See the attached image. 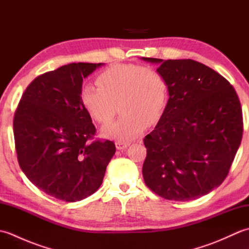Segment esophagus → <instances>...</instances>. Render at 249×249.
Wrapping results in <instances>:
<instances>
[{"mask_svg":"<svg viewBox=\"0 0 249 249\" xmlns=\"http://www.w3.org/2000/svg\"><path fill=\"white\" fill-rule=\"evenodd\" d=\"M129 142H122V141H116L115 142V145H116V149L118 150H124L126 147L129 146Z\"/></svg>","mask_w":249,"mask_h":249,"instance_id":"34e87169","label":"esophagus"}]
</instances>
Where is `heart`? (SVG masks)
Segmentation results:
<instances>
[{"mask_svg": "<svg viewBox=\"0 0 249 249\" xmlns=\"http://www.w3.org/2000/svg\"><path fill=\"white\" fill-rule=\"evenodd\" d=\"M97 84H86L80 92L88 113L100 124H107L116 112L118 120L105 126L102 134L122 142L136 139L160 119L168 100V82L162 73L141 64L113 65L102 71Z\"/></svg>", "mask_w": 249, "mask_h": 249, "instance_id": "b5f03b06", "label": "heart"}]
</instances>
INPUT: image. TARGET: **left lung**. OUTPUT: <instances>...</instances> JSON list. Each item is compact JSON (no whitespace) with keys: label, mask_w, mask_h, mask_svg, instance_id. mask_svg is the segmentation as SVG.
Instances as JSON below:
<instances>
[{"label":"left lung","mask_w":249,"mask_h":249,"mask_svg":"<svg viewBox=\"0 0 249 249\" xmlns=\"http://www.w3.org/2000/svg\"><path fill=\"white\" fill-rule=\"evenodd\" d=\"M160 64L169 99L145 136L144 183L172 201L196 200L225 181L243 136L239 96L226 78L194 60L142 57Z\"/></svg>","instance_id":"8db88e82"}]
</instances>
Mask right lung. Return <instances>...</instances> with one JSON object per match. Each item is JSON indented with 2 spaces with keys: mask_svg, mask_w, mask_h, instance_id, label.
<instances>
[{
  "mask_svg": "<svg viewBox=\"0 0 249 249\" xmlns=\"http://www.w3.org/2000/svg\"><path fill=\"white\" fill-rule=\"evenodd\" d=\"M102 63H71L32 81L14 115L21 170L36 187L66 202L94 194L115 153L110 140H94L96 128L81 103L83 78Z\"/></svg>",
  "mask_w": 249,
  "mask_h": 249,
  "instance_id": "1",
  "label": "right lung"
}]
</instances>
